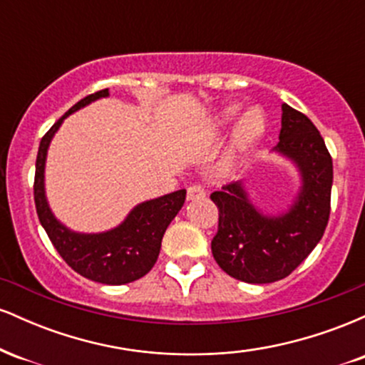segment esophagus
Returning a JSON list of instances; mask_svg holds the SVG:
<instances>
[{
  "label": "esophagus",
  "mask_w": 365,
  "mask_h": 365,
  "mask_svg": "<svg viewBox=\"0 0 365 365\" xmlns=\"http://www.w3.org/2000/svg\"><path fill=\"white\" fill-rule=\"evenodd\" d=\"M206 195V190L200 183H192L190 187L187 188V199L188 200H195V199H202Z\"/></svg>",
  "instance_id": "obj_1"
}]
</instances>
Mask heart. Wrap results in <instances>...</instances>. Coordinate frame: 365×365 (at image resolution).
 Returning <instances> with one entry per match:
<instances>
[{"mask_svg": "<svg viewBox=\"0 0 365 365\" xmlns=\"http://www.w3.org/2000/svg\"><path fill=\"white\" fill-rule=\"evenodd\" d=\"M233 115H237V108H230V110L226 111V118H232ZM262 132H264L262 113L252 108V110H249L244 116H242L240 123H238L237 135H235L237 145L240 149L249 148V145H252L254 142L262 135Z\"/></svg>", "mask_w": 365, "mask_h": 365, "instance_id": "1", "label": "heart"}]
</instances>
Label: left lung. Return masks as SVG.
Segmentation results:
<instances>
[{
	"mask_svg": "<svg viewBox=\"0 0 365 365\" xmlns=\"http://www.w3.org/2000/svg\"><path fill=\"white\" fill-rule=\"evenodd\" d=\"M276 150L302 171L304 187L288 215L264 217L247 200L240 182L211 194L217 206V232L211 250L221 269L245 283H273L287 278L319 244L328 226L333 159L319 130L304 113L282 106Z\"/></svg>",
	"mask_w": 365,
	"mask_h": 365,
	"instance_id": "obj_1",
	"label": "left lung"
}]
</instances>
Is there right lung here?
I'll use <instances>...</instances> for the list:
<instances>
[{
    "mask_svg": "<svg viewBox=\"0 0 365 365\" xmlns=\"http://www.w3.org/2000/svg\"><path fill=\"white\" fill-rule=\"evenodd\" d=\"M108 96L98 91L70 108L41 139L36 159L34 202L41 225L63 261L83 278L104 284H125L142 278L158 261L166 228L185 202V188L142 202L130 212L118 228L99 235H81L58 223L44 195V161L48 145L61 121L94 99Z\"/></svg>",
    "mask_w": 365,
    "mask_h": 365,
    "instance_id": "right-lung-1",
    "label": "right lung"
}]
</instances>
